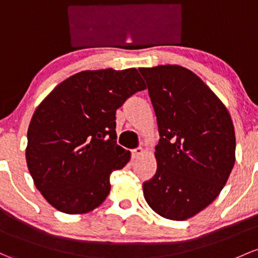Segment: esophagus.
Wrapping results in <instances>:
<instances>
[{"label": "esophagus", "mask_w": 258, "mask_h": 258, "mask_svg": "<svg viewBox=\"0 0 258 258\" xmlns=\"http://www.w3.org/2000/svg\"><path fill=\"white\" fill-rule=\"evenodd\" d=\"M143 152H145V151H143L142 147L135 148V150H132V157H134V158H138L140 156H142Z\"/></svg>", "instance_id": "1"}]
</instances>
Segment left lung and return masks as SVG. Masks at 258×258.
<instances>
[{
	"instance_id": "obj_1",
	"label": "left lung",
	"mask_w": 258,
	"mask_h": 258,
	"mask_svg": "<svg viewBox=\"0 0 258 258\" xmlns=\"http://www.w3.org/2000/svg\"><path fill=\"white\" fill-rule=\"evenodd\" d=\"M158 124L156 174L143 183L147 204L169 220H186L210 205L235 164L234 123L226 106L180 65L140 68Z\"/></svg>"
}]
</instances>
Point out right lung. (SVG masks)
<instances>
[{"mask_svg":"<svg viewBox=\"0 0 258 258\" xmlns=\"http://www.w3.org/2000/svg\"><path fill=\"white\" fill-rule=\"evenodd\" d=\"M146 85L137 69L85 70L36 108L26 159L34 185L65 214H85L110 193V174L131 158L116 143V110Z\"/></svg>","mask_w":258,"mask_h":258,"instance_id":"1","label":"right lung"}]
</instances>
